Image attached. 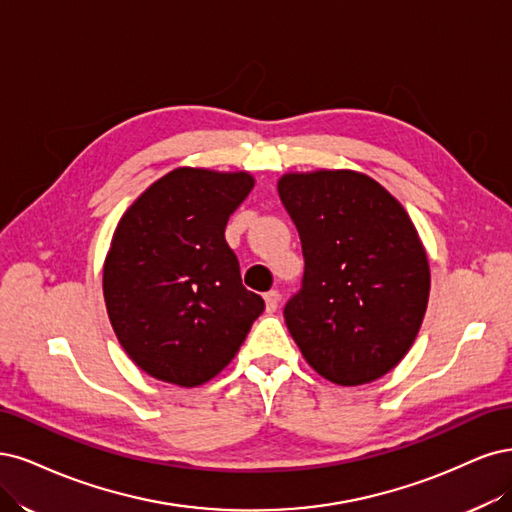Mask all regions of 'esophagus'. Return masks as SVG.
<instances>
[{"label": "esophagus", "instance_id": "esophagus-1", "mask_svg": "<svg viewBox=\"0 0 512 512\" xmlns=\"http://www.w3.org/2000/svg\"><path fill=\"white\" fill-rule=\"evenodd\" d=\"M263 298H266V310H268V312H274V310L278 308V302H280V293H278L276 289L268 291L266 295H263Z\"/></svg>", "mask_w": 512, "mask_h": 512}]
</instances>
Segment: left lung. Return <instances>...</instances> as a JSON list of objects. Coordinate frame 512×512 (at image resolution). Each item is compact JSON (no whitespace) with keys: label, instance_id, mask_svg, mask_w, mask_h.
Instances as JSON below:
<instances>
[{"label":"left lung","instance_id":"left-lung-1","mask_svg":"<svg viewBox=\"0 0 512 512\" xmlns=\"http://www.w3.org/2000/svg\"><path fill=\"white\" fill-rule=\"evenodd\" d=\"M278 195L298 227L302 289L285 306L308 364L336 385L400 364L430 298V263L402 204L366 174H285Z\"/></svg>","mask_w":512,"mask_h":512}]
</instances>
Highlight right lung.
<instances>
[{"label": "right lung", "instance_id": "add662e5", "mask_svg": "<svg viewBox=\"0 0 512 512\" xmlns=\"http://www.w3.org/2000/svg\"><path fill=\"white\" fill-rule=\"evenodd\" d=\"M246 172L178 168L127 208L104 263L106 310L125 353L159 381L217 376L261 315L225 225L251 193Z\"/></svg>", "mask_w": 512, "mask_h": 512}]
</instances>
